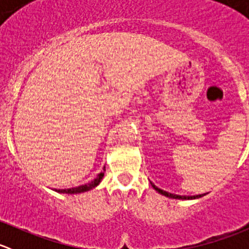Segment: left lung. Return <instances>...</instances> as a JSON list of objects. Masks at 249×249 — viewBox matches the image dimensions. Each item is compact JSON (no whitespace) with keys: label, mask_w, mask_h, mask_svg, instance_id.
<instances>
[{"label":"left lung","mask_w":249,"mask_h":249,"mask_svg":"<svg viewBox=\"0 0 249 249\" xmlns=\"http://www.w3.org/2000/svg\"><path fill=\"white\" fill-rule=\"evenodd\" d=\"M152 187L154 188L155 190H157L158 193H160V194L165 195V196L167 197H172V199H180V200H190V199H196V197H201V195H196V196H182V195H176V194H171V193H167L165 192V190H161L160 188L155 187L154 184H152Z\"/></svg>","instance_id":"1"}]
</instances>
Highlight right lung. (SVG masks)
Instances as JSON below:
<instances>
[{
	"instance_id": "1",
	"label": "right lung",
	"mask_w": 249,
	"mask_h": 249,
	"mask_svg": "<svg viewBox=\"0 0 249 249\" xmlns=\"http://www.w3.org/2000/svg\"><path fill=\"white\" fill-rule=\"evenodd\" d=\"M104 171H106L104 167ZM105 172H101L97 175V177L95 178L94 180H91L90 183H88V184H84V185H79V187L77 188H71V189H61V190H56L57 193H62V194H78V193H84V192H88V190L92 189V188H95L96 185H99V183L101 182L102 177H104Z\"/></svg>"
}]
</instances>
